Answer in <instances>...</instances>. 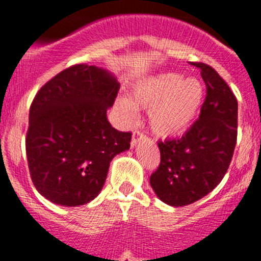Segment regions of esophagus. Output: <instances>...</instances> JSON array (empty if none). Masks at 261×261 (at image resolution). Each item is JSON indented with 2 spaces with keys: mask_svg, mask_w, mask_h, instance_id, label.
<instances>
[{
  "mask_svg": "<svg viewBox=\"0 0 261 261\" xmlns=\"http://www.w3.org/2000/svg\"><path fill=\"white\" fill-rule=\"evenodd\" d=\"M142 136H144V135H142L141 130H137V129H136L135 132H133L132 141H130V145H132V147H135L136 145L138 144V141H140V140H141Z\"/></svg>",
  "mask_w": 261,
  "mask_h": 261,
  "instance_id": "34e87169",
  "label": "esophagus"
}]
</instances>
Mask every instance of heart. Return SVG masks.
I'll list each match as a JSON object with an SVG mask.
<instances>
[{
    "mask_svg": "<svg viewBox=\"0 0 261 261\" xmlns=\"http://www.w3.org/2000/svg\"><path fill=\"white\" fill-rule=\"evenodd\" d=\"M204 89L197 78H181L177 73H163L138 82L130 99H116V110L124 121L132 123L137 108L149 110V124L158 136H175L192 123L202 103Z\"/></svg>",
    "mask_w": 261,
    "mask_h": 261,
    "instance_id": "obj_1",
    "label": "heart"
}]
</instances>
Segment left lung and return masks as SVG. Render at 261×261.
<instances>
[{
  "mask_svg": "<svg viewBox=\"0 0 261 261\" xmlns=\"http://www.w3.org/2000/svg\"><path fill=\"white\" fill-rule=\"evenodd\" d=\"M206 86L199 120L180 138L159 141L161 163L150 176L159 200L190 205L216 188L225 176L237 144L238 102L212 66L192 62Z\"/></svg>",
  "mask_w": 261,
  "mask_h": 261,
  "instance_id": "8db88e82",
  "label": "left lung"
}]
</instances>
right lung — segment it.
<instances>
[{
    "instance_id": "1",
    "label": "right lung",
    "mask_w": 261,
    "mask_h": 261,
    "mask_svg": "<svg viewBox=\"0 0 261 261\" xmlns=\"http://www.w3.org/2000/svg\"><path fill=\"white\" fill-rule=\"evenodd\" d=\"M120 84L95 65H73L48 81L30 107L26 154L32 183L62 206L94 200L111 161L130 147V132L107 120Z\"/></svg>"
}]
</instances>
